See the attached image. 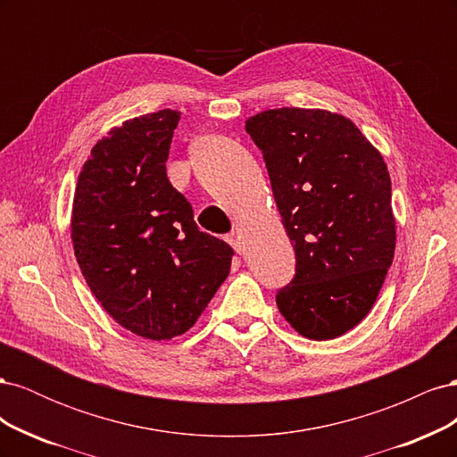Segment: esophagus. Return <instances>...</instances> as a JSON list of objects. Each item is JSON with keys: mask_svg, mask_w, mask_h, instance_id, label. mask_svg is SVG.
<instances>
[{"mask_svg": "<svg viewBox=\"0 0 457 457\" xmlns=\"http://www.w3.org/2000/svg\"><path fill=\"white\" fill-rule=\"evenodd\" d=\"M227 242L234 247V252L237 253H244V244H242V240H240V234H237V232H230L228 237H227Z\"/></svg>", "mask_w": 457, "mask_h": 457, "instance_id": "obj_1", "label": "esophagus"}]
</instances>
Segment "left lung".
Instances as JSON below:
<instances>
[{"mask_svg": "<svg viewBox=\"0 0 457 457\" xmlns=\"http://www.w3.org/2000/svg\"><path fill=\"white\" fill-rule=\"evenodd\" d=\"M262 152L295 276L276 305L303 337L347 334L371 311L395 257L391 177L354 123L320 108H274L245 120Z\"/></svg>", "mask_w": 457, "mask_h": 457, "instance_id": "1", "label": "left lung"}]
</instances>
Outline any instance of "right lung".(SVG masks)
Returning <instances> with one entry per match:
<instances>
[{"mask_svg":"<svg viewBox=\"0 0 457 457\" xmlns=\"http://www.w3.org/2000/svg\"><path fill=\"white\" fill-rule=\"evenodd\" d=\"M179 110L123 121L91 148L72 204L81 274L104 311L152 341L196 324L230 272L232 247L195 223L165 171Z\"/></svg>","mask_w":457,"mask_h":457,"instance_id":"obj_1","label":"right lung"}]
</instances>
